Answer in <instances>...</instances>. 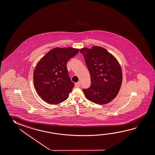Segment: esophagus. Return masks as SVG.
I'll return each instance as SVG.
<instances>
[{
    "label": "esophagus",
    "instance_id": "1",
    "mask_svg": "<svg viewBox=\"0 0 155 155\" xmlns=\"http://www.w3.org/2000/svg\"><path fill=\"white\" fill-rule=\"evenodd\" d=\"M80 84H80V82H77V83L75 84V86L76 87H79L80 86Z\"/></svg>",
    "mask_w": 155,
    "mask_h": 155
}]
</instances>
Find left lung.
I'll return each instance as SVG.
<instances>
[{
	"instance_id": "left-lung-1",
	"label": "left lung",
	"mask_w": 155,
	"mask_h": 155,
	"mask_svg": "<svg viewBox=\"0 0 155 155\" xmlns=\"http://www.w3.org/2000/svg\"><path fill=\"white\" fill-rule=\"evenodd\" d=\"M91 75V86L84 89L88 100L98 104L113 101L118 94L122 82V72L117 60L101 46L80 49Z\"/></svg>"
}]
</instances>
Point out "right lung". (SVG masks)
Returning <instances> with one entry per match:
<instances>
[{
  "label": "right lung",
  "mask_w": 155,
  "mask_h": 155,
  "mask_svg": "<svg viewBox=\"0 0 155 155\" xmlns=\"http://www.w3.org/2000/svg\"><path fill=\"white\" fill-rule=\"evenodd\" d=\"M79 49L55 47L37 63L33 72V84L37 93L46 102L58 104L68 98L74 84L68 75L67 64Z\"/></svg>",
  "instance_id": "add662e5"
}]
</instances>
